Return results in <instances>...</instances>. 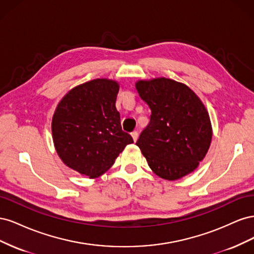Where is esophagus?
<instances>
[{"label": "esophagus", "mask_w": 254, "mask_h": 254, "mask_svg": "<svg viewBox=\"0 0 254 254\" xmlns=\"http://www.w3.org/2000/svg\"><path fill=\"white\" fill-rule=\"evenodd\" d=\"M131 136H132L133 141H134V142H136L137 137H139V132H137V131H132V132H131Z\"/></svg>", "instance_id": "esophagus-1"}]
</instances>
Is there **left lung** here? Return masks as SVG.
I'll use <instances>...</instances> for the list:
<instances>
[{"instance_id": "left-lung-1", "label": "left lung", "mask_w": 254, "mask_h": 254, "mask_svg": "<svg viewBox=\"0 0 254 254\" xmlns=\"http://www.w3.org/2000/svg\"><path fill=\"white\" fill-rule=\"evenodd\" d=\"M151 111L136 145L161 178L177 180L193 172L210 147L212 127L204 105L188 86L168 78L135 84Z\"/></svg>"}]
</instances>
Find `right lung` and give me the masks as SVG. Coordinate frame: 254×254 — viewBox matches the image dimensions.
Returning a JSON list of instances; mask_svg holds the SVG:
<instances>
[{"instance_id":"obj_1","label":"right lung","mask_w":254,"mask_h":254,"mask_svg":"<svg viewBox=\"0 0 254 254\" xmlns=\"http://www.w3.org/2000/svg\"><path fill=\"white\" fill-rule=\"evenodd\" d=\"M119 84L94 79L61 99L52 121L53 140L64 163L90 178L103 175L120 152L133 143L123 131L115 107Z\"/></svg>"}]
</instances>
